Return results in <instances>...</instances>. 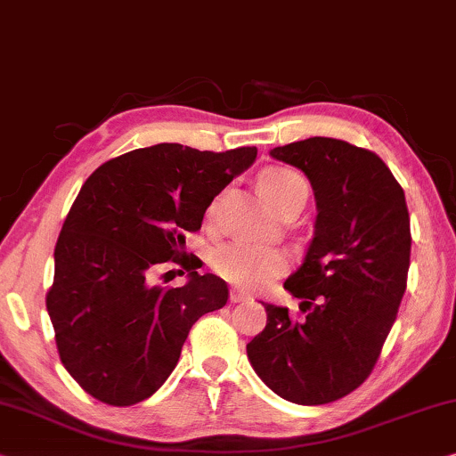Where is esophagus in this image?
<instances>
[{
	"label": "esophagus",
	"mask_w": 456,
	"mask_h": 456,
	"mask_svg": "<svg viewBox=\"0 0 456 456\" xmlns=\"http://www.w3.org/2000/svg\"><path fill=\"white\" fill-rule=\"evenodd\" d=\"M248 298H250V296L247 292H242L240 288L230 289V300H232V302H244V300H248Z\"/></svg>",
	"instance_id": "1"
}]
</instances>
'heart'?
<instances>
[{"label":"heart","mask_w":456,"mask_h":456,"mask_svg":"<svg viewBox=\"0 0 456 456\" xmlns=\"http://www.w3.org/2000/svg\"><path fill=\"white\" fill-rule=\"evenodd\" d=\"M261 193L277 209L298 193H308V184L289 168H267L259 176ZM288 267V255L280 248L255 242H226L214 248L212 269L224 280L244 288L263 286Z\"/></svg>","instance_id":"heart-1"}]
</instances>
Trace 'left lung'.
Returning <instances> with one entry per match:
<instances>
[{
  "mask_svg": "<svg viewBox=\"0 0 456 456\" xmlns=\"http://www.w3.org/2000/svg\"><path fill=\"white\" fill-rule=\"evenodd\" d=\"M302 170L316 201L305 261L283 288L305 319L267 305V325L247 346L256 376L281 399L325 405L368 379L407 288L405 193L374 151L333 137L273 148Z\"/></svg>",
  "mask_w": 456,
  "mask_h": 456,
  "instance_id": "left-lung-1",
  "label": "left lung"
}]
</instances>
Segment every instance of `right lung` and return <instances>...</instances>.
Segmentation results:
<instances>
[{
  "label": "right lung",
  "instance_id": "obj_1",
  "mask_svg": "<svg viewBox=\"0 0 456 456\" xmlns=\"http://www.w3.org/2000/svg\"><path fill=\"white\" fill-rule=\"evenodd\" d=\"M256 158V148L200 151L158 143L104 162L90 175L55 244L47 310L65 370L86 393L125 407L148 399L181 358L191 327L228 300L226 281L195 272L183 232L201 228L209 203ZM173 258L181 289L149 275Z\"/></svg>",
  "mask_w": 456,
  "mask_h": 456
}]
</instances>
